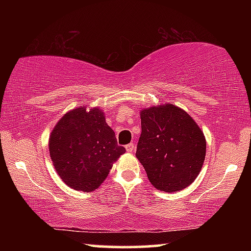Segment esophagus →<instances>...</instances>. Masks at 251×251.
<instances>
[{
	"instance_id": "34e87169",
	"label": "esophagus",
	"mask_w": 251,
	"mask_h": 251,
	"mask_svg": "<svg viewBox=\"0 0 251 251\" xmlns=\"http://www.w3.org/2000/svg\"><path fill=\"white\" fill-rule=\"evenodd\" d=\"M134 150H135V145L133 143H130V144H128V145H126V151L128 152H133Z\"/></svg>"
}]
</instances>
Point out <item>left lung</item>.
I'll list each match as a JSON object with an SVG mask.
<instances>
[{"label": "left lung", "instance_id": "1", "mask_svg": "<svg viewBox=\"0 0 251 251\" xmlns=\"http://www.w3.org/2000/svg\"><path fill=\"white\" fill-rule=\"evenodd\" d=\"M136 157L156 189L179 192L196 179L206 155V139L192 117L172 104L141 112Z\"/></svg>", "mask_w": 251, "mask_h": 251}]
</instances>
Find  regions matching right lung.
<instances>
[{"label": "right lung", "instance_id": "add662e5", "mask_svg": "<svg viewBox=\"0 0 251 251\" xmlns=\"http://www.w3.org/2000/svg\"><path fill=\"white\" fill-rule=\"evenodd\" d=\"M50 155L58 176L67 186L93 192L107 177L113 163L126 150L117 144L115 133L99 108L71 110L50 136Z\"/></svg>", "mask_w": 251, "mask_h": 251}]
</instances>
